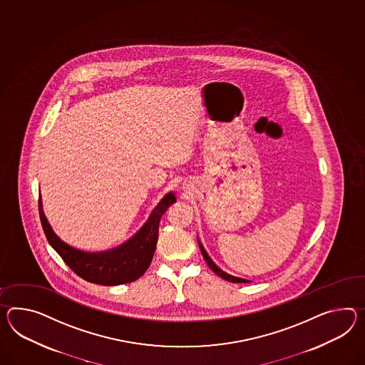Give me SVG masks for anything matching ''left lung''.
<instances>
[{"mask_svg": "<svg viewBox=\"0 0 365 365\" xmlns=\"http://www.w3.org/2000/svg\"><path fill=\"white\" fill-rule=\"evenodd\" d=\"M197 244H199V248L202 250V255H203V257H205V262H207V265L211 267V270L215 272L216 274L219 277H222V279H225V281H230V282H235V284H247V282H250L248 279H244V278H239V277H233L231 274H228V273H225L224 270H222L220 267H217L216 264H215L214 261H212V258L208 256V253L205 252V247L202 245V242L197 240Z\"/></svg>", "mask_w": 365, "mask_h": 365, "instance_id": "1", "label": "left lung"}]
</instances>
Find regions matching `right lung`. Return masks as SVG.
<instances>
[{
    "label": "right lung",
    "instance_id": "obj_1",
    "mask_svg": "<svg viewBox=\"0 0 365 365\" xmlns=\"http://www.w3.org/2000/svg\"><path fill=\"white\" fill-rule=\"evenodd\" d=\"M175 202L177 197L173 192L165 195L151 212L148 222L130 240L112 250L100 253H89L72 248L61 240L53 231L50 222H47L41 196L38 203L46 237L72 272L92 284L115 286L133 282L148 270L157 247L160 217Z\"/></svg>",
    "mask_w": 365,
    "mask_h": 365
}]
</instances>
